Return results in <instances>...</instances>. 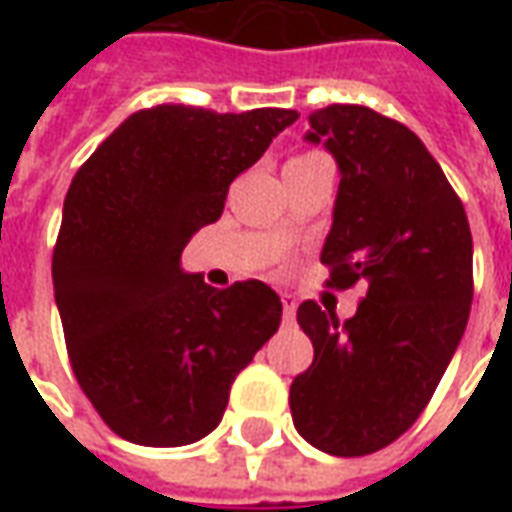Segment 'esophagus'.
<instances>
[{"label": "esophagus", "instance_id": "34e87169", "mask_svg": "<svg viewBox=\"0 0 512 512\" xmlns=\"http://www.w3.org/2000/svg\"><path fill=\"white\" fill-rule=\"evenodd\" d=\"M296 307H299L296 296L285 293V296H282V318H285V323H293V318H296Z\"/></svg>", "mask_w": 512, "mask_h": 512}]
</instances>
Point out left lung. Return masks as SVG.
Here are the masks:
<instances>
[{"label": "left lung", "mask_w": 512, "mask_h": 512, "mask_svg": "<svg viewBox=\"0 0 512 512\" xmlns=\"http://www.w3.org/2000/svg\"><path fill=\"white\" fill-rule=\"evenodd\" d=\"M312 145L340 189L321 263L334 288L367 279L354 318L315 301L296 312L312 365L290 384L293 425L329 455H367L403 436L436 392L472 307V233L458 194L414 131L367 106L310 115Z\"/></svg>", "instance_id": "1"}]
</instances>
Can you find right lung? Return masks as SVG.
I'll use <instances>...</instances> for the list:
<instances>
[{"label":"right lung","instance_id":"obj_1","mask_svg":"<svg viewBox=\"0 0 512 512\" xmlns=\"http://www.w3.org/2000/svg\"><path fill=\"white\" fill-rule=\"evenodd\" d=\"M293 109L164 104L120 123L76 172L51 277L76 381L117 436L183 447L222 422L230 386L279 329L260 279L211 288L180 252Z\"/></svg>","mask_w":512,"mask_h":512}]
</instances>
